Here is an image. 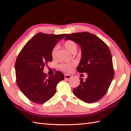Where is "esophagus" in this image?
Wrapping results in <instances>:
<instances>
[{
  "label": "esophagus",
  "mask_w": 131,
  "mask_h": 131,
  "mask_svg": "<svg viewBox=\"0 0 131 131\" xmlns=\"http://www.w3.org/2000/svg\"><path fill=\"white\" fill-rule=\"evenodd\" d=\"M64 77H65V79H69L71 78L72 77V76L70 75L65 74V75H64Z\"/></svg>",
  "instance_id": "34e87169"
}]
</instances>
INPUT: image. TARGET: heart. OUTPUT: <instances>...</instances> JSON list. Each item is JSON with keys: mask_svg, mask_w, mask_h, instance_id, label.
I'll use <instances>...</instances> for the list:
<instances>
[{"mask_svg": "<svg viewBox=\"0 0 131 131\" xmlns=\"http://www.w3.org/2000/svg\"><path fill=\"white\" fill-rule=\"evenodd\" d=\"M63 46L65 48L68 50V51L73 53H75L77 50V44L75 41L71 40H68L63 43ZM57 47H54L51 50V55L53 59L54 60L57 57ZM75 66L74 63H63L61 64L59 66V68L60 70L67 73H70L73 70V68Z\"/></svg>", "mask_w": 131, "mask_h": 131, "instance_id": "b5f03b06", "label": "heart"}]
</instances>
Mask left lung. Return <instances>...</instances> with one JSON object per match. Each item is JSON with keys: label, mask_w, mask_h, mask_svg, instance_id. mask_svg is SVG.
<instances>
[{"label": "left lung", "mask_w": 131, "mask_h": 131, "mask_svg": "<svg viewBox=\"0 0 131 131\" xmlns=\"http://www.w3.org/2000/svg\"><path fill=\"white\" fill-rule=\"evenodd\" d=\"M68 39L81 47L82 57L77 70L88 74L85 81L80 78V85L73 89V93L88 104L98 101L106 93L114 75L110 49L101 39L88 32L69 34L65 38Z\"/></svg>", "instance_id": "8db88e82"}]
</instances>
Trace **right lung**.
<instances>
[{
	"instance_id": "right-lung-1",
	"label": "right lung",
	"mask_w": 131,
	"mask_h": 131,
	"mask_svg": "<svg viewBox=\"0 0 131 131\" xmlns=\"http://www.w3.org/2000/svg\"><path fill=\"white\" fill-rule=\"evenodd\" d=\"M66 35L38 33L19 53L15 63L16 82L31 101L39 104L46 102L54 95L57 84L64 79V75L59 71L47 77L43 69L52 61V49Z\"/></svg>"
}]
</instances>
